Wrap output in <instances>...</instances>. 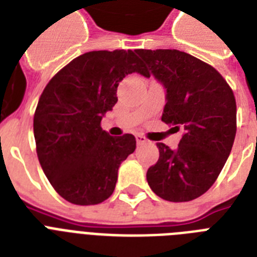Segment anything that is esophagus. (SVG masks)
Here are the masks:
<instances>
[{"label": "esophagus", "instance_id": "esophagus-1", "mask_svg": "<svg viewBox=\"0 0 257 257\" xmlns=\"http://www.w3.org/2000/svg\"><path fill=\"white\" fill-rule=\"evenodd\" d=\"M135 138H137V143H138V145H145V143H147V139H146L143 135L138 134Z\"/></svg>", "mask_w": 257, "mask_h": 257}]
</instances>
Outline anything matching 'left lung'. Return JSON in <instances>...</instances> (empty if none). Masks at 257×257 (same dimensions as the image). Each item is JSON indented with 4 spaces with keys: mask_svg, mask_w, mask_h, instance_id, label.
Instances as JSON below:
<instances>
[{
    "mask_svg": "<svg viewBox=\"0 0 257 257\" xmlns=\"http://www.w3.org/2000/svg\"><path fill=\"white\" fill-rule=\"evenodd\" d=\"M137 53L167 91L162 120L184 128L175 151L157 143L159 159L149 168L147 182L164 200L190 202L210 190L228 159L236 135L235 95L215 67L184 51Z\"/></svg>",
    "mask_w": 257,
    "mask_h": 257,
    "instance_id": "left-lung-1",
    "label": "left lung"
}]
</instances>
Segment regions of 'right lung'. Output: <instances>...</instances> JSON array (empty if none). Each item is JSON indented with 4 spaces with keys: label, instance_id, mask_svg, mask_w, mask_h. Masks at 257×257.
Listing matches in <instances>:
<instances>
[{
    "label": "right lung",
    "instance_id": "obj_1",
    "mask_svg": "<svg viewBox=\"0 0 257 257\" xmlns=\"http://www.w3.org/2000/svg\"><path fill=\"white\" fill-rule=\"evenodd\" d=\"M131 73L150 75L133 50L89 51L51 78L34 112L37 157L65 200L94 206L111 196L118 168L135 151L131 134L110 137L102 116L118 100L119 82Z\"/></svg>",
    "mask_w": 257,
    "mask_h": 257
}]
</instances>
